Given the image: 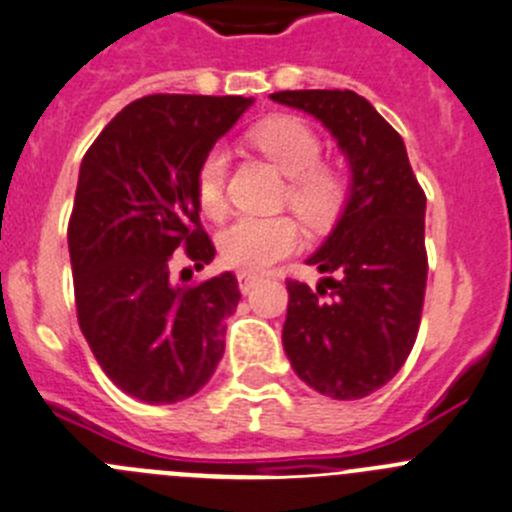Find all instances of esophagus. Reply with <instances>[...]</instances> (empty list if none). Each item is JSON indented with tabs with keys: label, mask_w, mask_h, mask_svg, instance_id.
I'll list each match as a JSON object with an SVG mask.
<instances>
[{
	"label": "esophagus",
	"mask_w": 512,
	"mask_h": 512,
	"mask_svg": "<svg viewBox=\"0 0 512 512\" xmlns=\"http://www.w3.org/2000/svg\"><path fill=\"white\" fill-rule=\"evenodd\" d=\"M257 275H252V272H237V285H240L242 293H250L252 288L257 285Z\"/></svg>",
	"instance_id": "34e87169"
}]
</instances>
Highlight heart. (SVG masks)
Masks as SVG:
<instances>
[{"label": "heart", "instance_id": "heart-1", "mask_svg": "<svg viewBox=\"0 0 512 512\" xmlns=\"http://www.w3.org/2000/svg\"><path fill=\"white\" fill-rule=\"evenodd\" d=\"M250 143L288 176L283 202L313 229H328L341 219L351 199V181L341 169L323 164V141L305 121L270 118L250 131ZM229 156L222 146L209 148L194 176L197 204L207 217L227 212ZM298 224L290 217H240L219 232V255L229 267L262 272L298 247Z\"/></svg>", "mask_w": 512, "mask_h": 512}]
</instances>
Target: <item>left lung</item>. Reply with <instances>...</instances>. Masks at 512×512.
<instances>
[{
    "instance_id": "1",
    "label": "left lung",
    "mask_w": 512,
    "mask_h": 512,
    "mask_svg": "<svg viewBox=\"0 0 512 512\" xmlns=\"http://www.w3.org/2000/svg\"><path fill=\"white\" fill-rule=\"evenodd\" d=\"M275 103L315 116L346 154L351 199L308 260L318 288L288 280L283 346L295 374L331 399H364L412 353L427 290L424 209L399 133L353 90H280Z\"/></svg>"
}]
</instances>
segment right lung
Wrapping results in <instances>:
<instances>
[{"mask_svg":"<svg viewBox=\"0 0 512 512\" xmlns=\"http://www.w3.org/2000/svg\"><path fill=\"white\" fill-rule=\"evenodd\" d=\"M252 98L169 95L133 100L80 164L68 224L78 323L105 376L146 404L197 394L224 353V318L240 303L232 272L186 285L214 260L194 176ZM191 280V278H189Z\"/></svg>","mask_w":512,"mask_h":512,"instance_id":"obj_1","label":"right lung"}]
</instances>
